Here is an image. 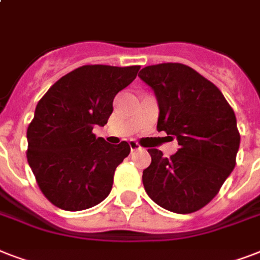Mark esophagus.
<instances>
[{"label": "esophagus", "mask_w": 260, "mask_h": 260, "mask_svg": "<svg viewBox=\"0 0 260 260\" xmlns=\"http://www.w3.org/2000/svg\"><path fill=\"white\" fill-rule=\"evenodd\" d=\"M129 147H131V151H138V150H140V148H142V147L139 146V143L135 142V140H131Z\"/></svg>", "instance_id": "34e87169"}]
</instances>
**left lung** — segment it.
<instances>
[{"label": "left lung", "mask_w": 260, "mask_h": 260, "mask_svg": "<svg viewBox=\"0 0 260 260\" xmlns=\"http://www.w3.org/2000/svg\"><path fill=\"white\" fill-rule=\"evenodd\" d=\"M139 77L158 101L156 128L179 146L170 158L156 148L148 150L144 189L170 212H197L213 200L236 165L240 135L234 109L213 83L186 64L147 66Z\"/></svg>", "instance_id": "1"}]
</instances>
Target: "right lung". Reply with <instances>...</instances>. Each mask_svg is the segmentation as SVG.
Instances as JSON below:
<instances>
[{
	"label": "right lung",
	"mask_w": 260,
	"mask_h": 260,
	"mask_svg": "<svg viewBox=\"0 0 260 260\" xmlns=\"http://www.w3.org/2000/svg\"><path fill=\"white\" fill-rule=\"evenodd\" d=\"M140 66L91 64L55 82L38 102L26 131V158L47 200L77 212L109 196L116 167L131 152L126 142L110 144L95 138L113 112V100Z\"/></svg>",
	"instance_id": "1"
}]
</instances>
